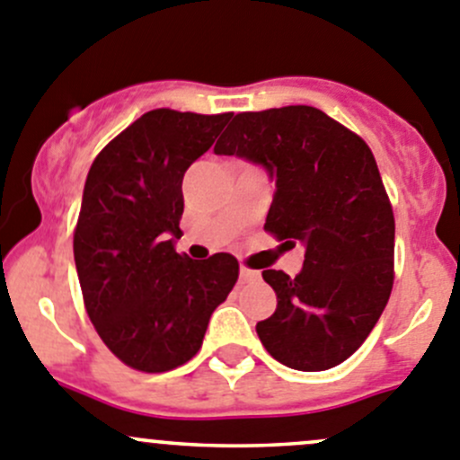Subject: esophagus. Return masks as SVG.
<instances>
[{"mask_svg": "<svg viewBox=\"0 0 460 460\" xmlns=\"http://www.w3.org/2000/svg\"><path fill=\"white\" fill-rule=\"evenodd\" d=\"M240 280H243V282H256V280H260V271H256V269L243 267V269H240Z\"/></svg>", "mask_w": 460, "mask_h": 460, "instance_id": "1", "label": "esophagus"}]
</instances>
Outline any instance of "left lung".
<instances>
[{
  "label": "left lung",
  "instance_id": "obj_1",
  "mask_svg": "<svg viewBox=\"0 0 460 460\" xmlns=\"http://www.w3.org/2000/svg\"><path fill=\"white\" fill-rule=\"evenodd\" d=\"M264 166L276 182L264 231L305 247L298 276L264 269L278 307L256 332L291 369L349 358L378 323L394 285V211L372 148L314 106L238 113L213 146Z\"/></svg>",
  "mask_w": 460,
  "mask_h": 460
}]
</instances>
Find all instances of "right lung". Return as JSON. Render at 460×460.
<instances>
[{
	"label": "right lung",
	"instance_id": "add662e5",
	"mask_svg": "<svg viewBox=\"0 0 460 460\" xmlns=\"http://www.w3.org/2000/svg\"><path fill=\"white\" fill-rule=\"evenodd\" d=\"M231 113L155 109L95 157L73 235L86 314L128 367L169 372L202 347L213 309L238 280V260H191L182 235V178L211 148Z\"/></svg>",
	"mask_w": 460,
	"mask_h": 460
}]
</instances>
